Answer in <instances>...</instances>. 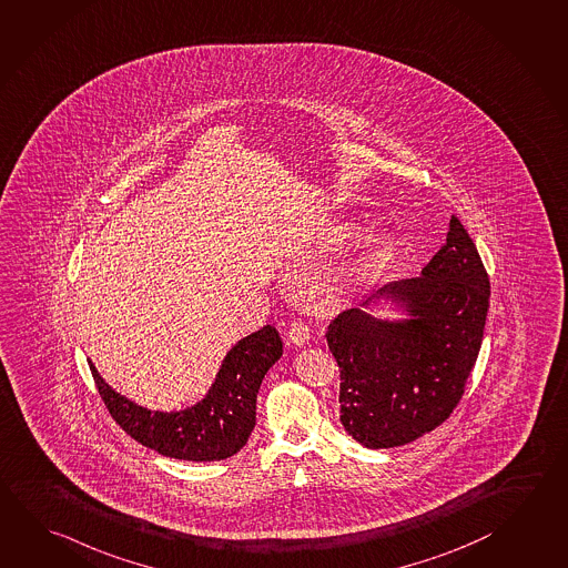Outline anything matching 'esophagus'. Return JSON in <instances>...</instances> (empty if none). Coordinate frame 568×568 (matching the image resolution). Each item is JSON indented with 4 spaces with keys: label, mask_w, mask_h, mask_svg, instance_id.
Returning a JSON list of instances; mask_svg holds the SVG:
<instances>
[{
    "label": "esophagus",
    "mask_w": 568,
    "mask_h": 568,
    "mask_svg": "<svg viewBox=\"0 0 568 568\" xmlns=\"http://www.w3.org/2000/svg\"><path fill=\"white\" fill-rule=\"evenodd\" d=\"M288 338L294 346H306L310 341L308 324H304V322H294V324L290 326Z\"/></svg>",
    "instance_id": "obj_1"
}]
</instances>
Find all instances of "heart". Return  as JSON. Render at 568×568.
Masks as SVG:
<instances>
[{
    "instance_id": "heart-1",
    "label": "heart",
    "mask_w": 568,
    "mask_h": 568,
    "mask_svg": "<svg viewBox=\"0 0 568 568\" xmlns=\"http://www.w3.org/2000/svg\"><path fill=\"white\" fill-rule=\"evenodd\" d=\"M361 224L356 220H338L334 222L326 236L322 250L332 252L344 246L348 240L356 236ZM394 240L386 230H371L358 240L348 260L344 262L341 274L336 278V290L341 294H356L368 288L381 278L384 270L388 268L393 260Z\"/></svg>"
}]
</instances>
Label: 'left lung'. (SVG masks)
<instances>
[{"instance_id": "obj_1", "label": "left lung", "mask_w": 568, "mask_h": 568, "mask_svg": "<svg viewBox=\"0 0 568 568\" xmlns=\"http://www.w3.org/2000/svg\"><path fill=\"white\" fill-rule=\"evenodd\" d=\"M490 282L458 217L416 278L382 286L328 328L341 366V420L366 448L413 443L450 416L475 366ZM397 314L374 317L372 308Z\"/></svg>"}]
</instances>
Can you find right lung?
Listing matches in <instances>:
<instances>
[{
	"label": "right lung",
	"mask_w": 568,
	"mask_h": 568,
	"mask_svg": "<svg viewBox=\"0 0 568 568\" xmlns=\"http://www.w3.org/2000/svg\"><path fill=\"white\" fill-rule=\"evenodd\" d=\"M282 341L266 324L226 352L202 400L182 410H152L114 390L90 362L102 400L134 440L178 460L230 458L256 426V398L266 372L280 361Z\"/></svg>",
	"instance_id": "add662e5"
}]
</instances>
